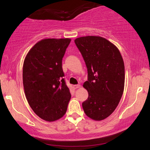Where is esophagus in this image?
Instances as JSON below:
<instances>
[{
  "instance_id": "34e87169",
  "label": "esophagus",
  "mask_w": 150,
  "mask_h": 150,
  "mask_svg": "<svg viewBox=\"0 0 150 150\" xmlns=\"http://www.w3.org/2000/svg\"><path fill=\"white\" fill-rule=\"evenodd\" d=\"M81 87V85H73V88L74 89H78V88H80Z\"/></svg>"
}]
</instances>
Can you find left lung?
<instances>
[{
	"label": "left lung",
	"mask_w": 150,
	"mask_h": 150,
	"mask_svg": "<svg viewBox=\"0 0 150 150\" xmlns=\"http://www.w3.org/2000/svg\"><path fill=\"white\" fill-rule=\"evenodd\" d=\"M74 42L87 67L88 81L83 84L89 96L82 104L86 115L95 121L110 116L122 98L125 67L117 47L100 36H85Z\"/></svg>",
	"instance_id": "8db88e82"
}]
</instances>
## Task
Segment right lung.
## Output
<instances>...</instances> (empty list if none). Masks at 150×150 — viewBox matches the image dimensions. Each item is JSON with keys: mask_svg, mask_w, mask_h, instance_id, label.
Here are the masks:
<instances>
[{"mask_svg": "<svg viewBox=\"0 0 150 150\" xmlns=\"http://www.w3.org/2000/svg\"><path fill=\"white\" fill-rule=\"evenodd\" d=\"M69 38L43 39L30 48L23 64L26 100L37 115L54 122L65 114L71 94L65 83L62 59Z\"/></svg>", "mask_w": 150, "mask_h": 150, "instance_id": "right-lung-1", "label": "right lung"}]
</instances>
